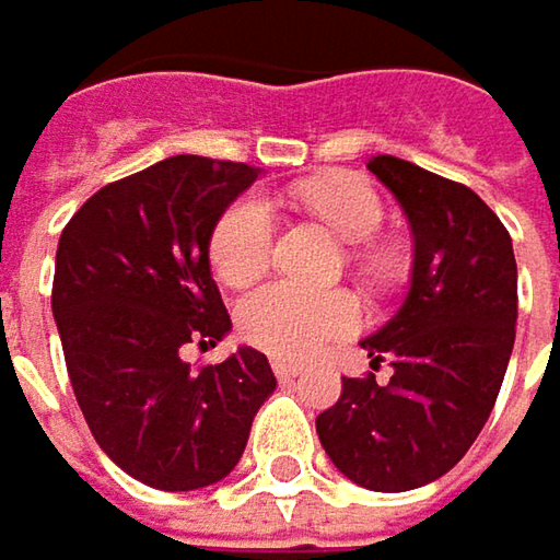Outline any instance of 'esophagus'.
<instances>
[{
	"instance_id": "1",
	"label": "esophagus",
	"mask_w": 560,
	"mask_h": 560,
	"mask_svg": "<svg viewBox=\"0 0 560 560\" xmlns=\"http://www.w3.org/2000/svg\"><path fill=\"white\" fill-rule=\"evenodd\" d=\"M270 366H273V376H277V380H296V376L302 373V366H296V363H287V360H273Z\"/></svg>"
}]
</instances>
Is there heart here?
<instances>
[{"label": "heart", "mask_w": 560, "mask_h": 560, "mask_svg": "<svg viewBox=\"0 0 560 560\" xmlns=\"http://www.w3.org/2000/svg\"><path fill=\"white\" fill-rule=\"evenodd\" d=\"M296 200L343 242H370L385 222V207L373 184L357 175H325L296 187ZM277 220L270 203L248 194L238 197L217 222L210 238V264L225 287H248L264 273L273 252ZM382 270L385 258L370 255ZM360 308L350 293H308L293 283H267L238 305V331L248 343L280 360L312 357L322 343L353 331Z\"/></svg>", "instance_id": "heart-1"}]
</instances>
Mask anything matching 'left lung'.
Listing matches in <instances>:
<instances>
[{
  "mask_svg": "<svg viewBox=\"0 0 560 560\" xmlns=\"http://www.w3.org/2000/svg\"><path fill=\"white\" fill-rule=\"evenodd\" d=\"M415 232L411 290L363 340L388 382L343 380L315 418L328 459L353 485L398 494L446 475L498 401L516 338V258L498 213L465 184L415 162L373 155Z\"/></svg>",
  "mask_w": 560,
  "mask_h": 560,
  "instance_id": "1",
  "label": "left lung"
}]
</instances>
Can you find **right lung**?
I'll use <instances>...</instances> for the list:
<instances>
[{
    "instance_id": "right-lung-1",
    "label": "right lung",
    "mask_w": 560,
    "mask_h": 560,
    "mask_svg": "<svg viewBox=\"0 0 560 560\" xmlns=\"http://www.w3.org/2000/svg\"><path fill=\"white\" fill-rule=\"evenodd\" d=\"M258 175L172 155L104 184L60 235L54 318L75 401L107 459L159 491L225 478L277 388L255 347L200 370L180 360L184 343L217 347L232 328L210 238Z\"/></svg>"
}]
</instances>
